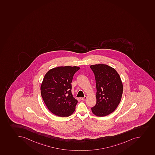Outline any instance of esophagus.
<instances>
[{
    "label": "esophagus",
    "instance_id": "34e87169",
    "mask_svg": "<svg viewBox=\"0 0 155 155\" xmlns=\"http://www.w3.org/2000/svg\"><path fill=\"white\" fill-rule=\"evenodd\" d=\"M87 98V97H81V98H80V99H81V100H82V101H84V100H86Z\"/></svg>",
    "mask_w": 155,
    "mask_h": 155
}]
</instances>
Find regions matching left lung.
I'll list each match as a JSON object with an SVG mask.
<instances>
[{"label": "left lung", "mask_w": 155, "mask_h": 155, "mask_svg": "<svg viewBox=\"0 0 155 155\" xmlns=\"http://www.w3.org/2000/svg\"><path fill=\"white\" fill-rule=\"evenodd\" d=\"M94 73L97 87V103L91 108L97 117L107 116L115 110L122 98V80L114 68L104 64L90 66Z\"/></svg>", "instance_id": "1"}]
</instances>
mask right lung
I'll return each instance as SVG.
<instances>
[{
  "label": "right lung",
  "mask_w": 155,
  "mask_h": 155,
  "mask_svg": "<svg viewBox=\"0 0 155 155\" xmlns=\"http://www.w3.org/2000/svg\"><path fill=\"white\" fill-rule=\"evenodd\" d=\"M80 67H58L49 70L41 86V95L49 111L56 116L67 117L75 109L78 101L71 94L74 74Z\"/></svg>",
  "instance_id": "add662e5"
}]
</instances>
